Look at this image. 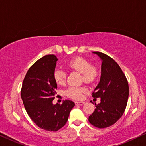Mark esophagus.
Returning <instances> with one entry per match:
<instances>
[{
	"label": "esophagus",
	"mask_w": 146,
	"mask_h": 146,
	"mask_svg": "<svg viewBox=\"0 0 146 146\" xmlns=\"http://www.w3.org/2000/svg\"><path fill=\"white\" fill-rule=\"evenodd\" d=\"M84 103H85L84 102H75L76 105H79V106L83 105Z\"/></svg>",
	"instance_id": "1"
}]
</instances>
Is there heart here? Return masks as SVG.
<instances>
[{"label":"heart","mask_w":146,"mask_h":146,"mask_svg":"<svg viewBox=\"0 0 146 146\" xmlns=\"http://www.w3.org/2000/svg\"><path fill=\"white\" fill-rule=\"evenodd\" d=\"M68 66L71 68L82 74V79L86 82H93L97 76L96 69L92 66L90 63L84 58H74L68 62ZM54 79L57 84H64L66 81V73L62 69H56L54 72ZM86 92L87 89L84 87L70 86L65 91V93L72 98L80 100L82 98L83 94Z\"/></svg>","instance_id":"1"}]
</instances>
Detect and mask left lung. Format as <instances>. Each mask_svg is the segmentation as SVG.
<instances>
[{
  "mask_svg": "<svg viewBox=\"0 0 146 146\" xmlns=\"http://www.w3.org/2000/svg\"><path fill=\"white\" fill-rule=\"evenodd\" d=\"M102 60L100 82L92 97L100 98V103L89 116L91 124L98 128L111 126L122 116L129 96V86L125 76L114 60L100 52H92Z\"/></svg>",
  "mask_w": 146,
  "mask_h": 146,
  "instance_id": "left-lung-1",
  "label": "left lung"
}]
</instances>
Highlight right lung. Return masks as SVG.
Segmentation results:
<instances>
[{"label":"right lung","mask_w":146,"mask_h":146,"mask_svg":"<svg viewBox=\"0 0 146 146\" xmlns=\"http://www.w3.org/2000/svg\"><path fill=\"white\" fill-rule=\"evenodd\" d=\"M57 57L46 55L28 70L21 89V98L31 119L41 129L56 131L67 122L75 104L66 100L53 104L57 84L54 79Z\"/></svg>","instance_id":"add662e5"}]
</instances>
